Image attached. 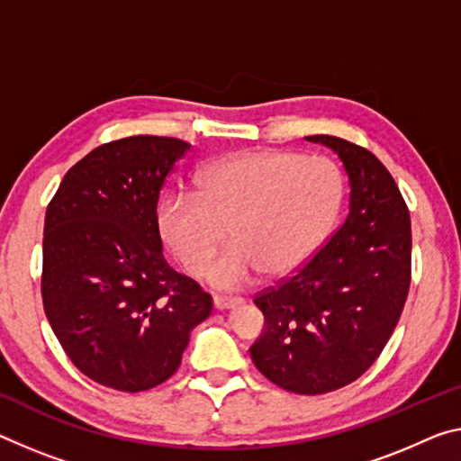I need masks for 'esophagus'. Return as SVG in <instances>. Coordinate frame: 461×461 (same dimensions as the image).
Segmentation results:
<instances>
[{
  "instance_id": "1",
  "label": "esophagus",
  "mask_w": 461,
  "mask_h": 461,
  "mask_svg": "<svg viewBox=\"0 0 461 461\" xmlns=\"http://www.w3.org/2000/svg\"><path fill=\"white\" fill-rule=\"evenodd\" d=\"M213 303L217 310H230L233 305L242 303V297H230V295H215Z\"/></svg>"
}]
</instances>
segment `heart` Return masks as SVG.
Returning <instances> with one entry per match:
<instances>
[{
	"label": "heart",
	"instance_id": "heart-1",
	"mask_svg": "<svg viewBox=\"0 0 461 461\" xmlns=\"http://www.w3.org/2000/svg\"><path fill=\"white\" fill-rule=\"evenodd\" d=\"M196 185L199 193L164 196L159 233L182 268L201 276L230 230L233 244L209 270L225 289L244 287L262 270L285 276L303 267L345 196L339 164L297 151L233 153L204 166Z\"/></svg>",
	"mask_w": 461,
	"mask_h": 461
}]
</instances>
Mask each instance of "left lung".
Segmentation results:
<instances>
[{
    "label": "left lung",
    "instance_id": "1",
    "mask_svg": "<svg viewBox=\"0 0 461 461\" xmlns=\"http://www.w3.org/2000/svg\"><path fill=\"white\" fill-rule=\"evenodd\" d=\"M350 178L347 219L313 257L254 303L265 332L252 361L279 388L318 396L359 379L388 345L411 289V213L400 188L369 149L332 135Z\"/></svg>",
    "mask_w": 461,
    "mask_h": 461
}]
</instances>
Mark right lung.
<instances>
[{
	"label": "right lung",
	"instance_id": "obj_1",
	"mask_svg": "<svg viewBox=\"0 0 461 461\" xmlns=\"http://www.w3.org/2000/svg\"><path fill=\"white\" fill-rule=\"evenodd\" d=\"M188 149L156 135L100 145L69 167L47 207V320L69 361L104 388L164 384L213 312L201 285L166 262L158 225L159 191Z\"/></svg>",
	"mask_w": 461,
	"mask_h": 461
}]
</instances>
